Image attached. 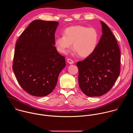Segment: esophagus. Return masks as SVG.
Returning a JSON list of instances; mask_svg holds the SVG:
<instances>
[{"mask_svg": "<svg viewBox=\"0 0 133 133\" xmlns=\"http://www.w3.org/2000/svg\"><path fill=\"white\" fill-rule=\"evenodd\" d=\"M67 62L69 64H74V61L70 58L67 59Z\"/></svg>", "mask_w": 133, "mask_h": 133, "instance_id": "34e87169", "label": "esophagus"}]
</instances>
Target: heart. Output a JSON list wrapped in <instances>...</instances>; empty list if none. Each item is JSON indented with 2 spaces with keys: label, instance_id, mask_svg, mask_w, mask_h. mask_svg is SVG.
<instances>
[{
  "label": "heart",
  "instance_id": "heart-1",
  "mask_svg": "<svg viewBox=\"0 0 133 133\" xmlns=\"http://www.w3.org/2000/svg\"><path fill=\"white\" fill-rule=\"evenodd\" d=\"M99 40L97 30L93 27L77 25L67 28L64 35L58 36L55 39L57 50L66 54L71 47L82 57H86L96 50Z\"/></svg>",
  "mask_w": 133,
  "mask_h": 133
}]
</instances>
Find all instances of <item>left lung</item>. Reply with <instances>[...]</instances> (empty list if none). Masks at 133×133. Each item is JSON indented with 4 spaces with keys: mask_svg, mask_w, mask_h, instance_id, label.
Instances as JSON below:
<instances>
[{
    "mask_svg": "<svg viewBox=\"0 0 133 133\" xmlns=\"http://www.w3.org/2000/svg\"><path fill=\"white\" fill-rule=\"evenodd\" d=\"M103 35L95 51L78 62V83L82 91L89 97H97L109 91L120 74L121 52L115 36L101 22Z\"/></svg>",
    "mask_w": 133,
    "mask_h": 133,
    "instance_id": "obj_1",
    "label": "left lung"
}]
</instances>
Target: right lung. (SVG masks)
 <instances>
[{
	"label": "right lung",
	"instance_id": "right-lung-1",
	"mask_svg": "<svg viewBox=\"0 0 133 133\" xmlns=\"http://www.w3.org/2000/svg\"><path fill=\"white\" fill-rule=\"evenodd\" d=\"M58 25L57 22L34 21L16 42L12 69L18 83L32 96L50 94L66 66L65 57L54 46Z\"/></svg>",
	"mask_w": 133,
	"mask_h": 133
}]
</instances>
